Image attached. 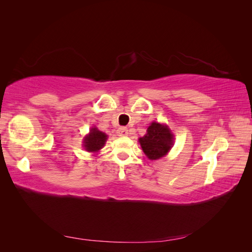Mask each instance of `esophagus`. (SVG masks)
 I'll use <instances>...</instances> for the list:
<instances>
[{"instance_id":"34e87169","label":"esophagus","mask_w":252,"mask_h":252,"mask_svg":"<svg viewBox=\"0 0 252 252\" xmlns=\"http://www.w3.org/2000/svg\"><path fill=\"white\" fill-rule=\"evenodd\" d=\"M117 133H118L119 136H127L128 135V129L126 127H120L117 130Z\"/></svg>"}]
</instances>
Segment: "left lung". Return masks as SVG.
<instances>
[{"mask_svg":"<svg viewBox=\"0 0 252 252\" xmlns=\"http://www.w3.org/2000/svg\"><path fill=\"white\" fill-rule=\"evenodd\" d=\"M144 154L149 159H158L168 154L173 146V134L168 126L152 122L147 133L139 139Z\"/></svg>","mask_w":252,"mask_h":252,"instance_id":"left-lung-1","label":"left lung"}]
</instances>
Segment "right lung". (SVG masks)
Listing matches in <instances>:
<instances>
[{
    "label": "right lung",
    "mask_w": 252,
    "mask_h": 252,
    "mask_svg": "<svg viewBox=\"0 0 252 252\" xmlns=\"http://www.w3.org/2000/svg\"><path fill=\"white\" fill-rule=\"evenodd\" d=\"M108 135L100 131L96 127H93L90 129L89 133L84 138L83 146L88 152H97L100 149L104 147V145L107 141Z\"/></svg>",
    "instance_id": "1"
}]
</instances>
